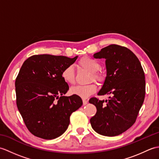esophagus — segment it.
I'll list each match as a JSON object with an SVG mask.
<instances>
[{
  "label": "esophagus",
  "instance_id": "1",
  "mask_svg": "<svg viewBox=\"0 0 159 159\" xmlns=\"http://www.w3.org/2000/svg\"><path fill=\"white\" fill-rule=\"evenodd\" d=\"M87 102H88V101H87V100H85V99H83V103L84 105H85V104H87Z\"/></svg>",
  "mask_w": 159,
  "mask_h": 159
}]
</instances>
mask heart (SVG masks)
I'll list each match as a JSON object with an SVG mask.
<instances>
[{"instance_id":"1","label":"heart","mask_w":159,"mask_h":159,"mask_svg":"<svg viewBox=\"0 0 159 159\" xmlns=\"http://www.w3.org/2000/svg\"><path fill=\"white\" fill-rule=\"evenodd\" d=\"M78 66L80 68L88 71L90 72L89 81L95 80L97 82H103L104 76L102 73L100 72V64L95 59L90 57H83L78 61ZM63 80L65 83L73 85L75 83V73L72 66H68L64 68L61 74ZM97 90L96 83H92L85 85H78L70 89V93L76 95L82 98H87Z\"/></svg>"}]
</instances>
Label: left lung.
Returning <instances> with one entry per match:
<instances>
[{"label":"left lung","mask_w":159,"mask_h":159,"mask_svg":"<svg viewBox=\"0 0 159 159\" xmlns=\"http://www.w3.org/2000/svg\"><path fill=\"white\" fill-rule=\"evenodd\" d=\"M93 57L106 59L107 77L98 94L113 96L106 104L95 97L89 99L97 109L90 123L100 134L119 135L134 124L143 103L146 80L143 67L130 50L117 44L104 47Z\"/></svg>","instance_id":"obj_1"}]
</instances>
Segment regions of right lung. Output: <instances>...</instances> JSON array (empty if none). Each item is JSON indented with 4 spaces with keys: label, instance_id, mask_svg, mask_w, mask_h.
I'll return each instance as SVG.
<instances>
[{
    "label": "right lung",
    "instance_id": "1",
    "mask_svg": "<svg viewBox=\"0 0 159 159\" xmlns=\"http://www.w3.org/2000/svg\"><path fill=\"white\" fill-rule=\"evenodd\" d=\"M77 56L33 55L26 59L16 77V104L26 128L33 135L53 139L61 135L70 117L82 106L79 96H64L69 90L61 74Z\"/></svg>",
    "mask_w": 159,
    "mask_h": 159
}]
</instances>
